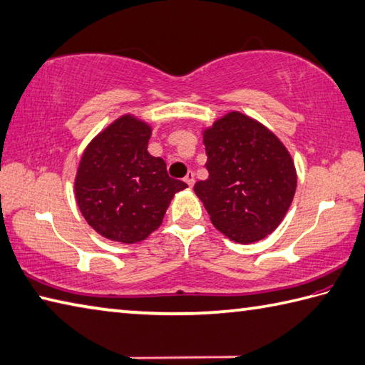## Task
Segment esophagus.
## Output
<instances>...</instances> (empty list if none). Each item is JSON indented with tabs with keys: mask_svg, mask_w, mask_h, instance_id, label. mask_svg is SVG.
I'll return each instance as SVG.
<instances>
[{
	"mask_svg": "<svg viewBox=\"0 0 365 365\" xmlns=\"http://www.w3.org/2000/svg\"><path fill=\"white\" fill-rule=\"evenodd\" d=\"M184 182L189 185V187H192V185H194V182H195V176H194V173H192V171H189L187 175H185V178H184Z\"/></svg>",
	"mask_w": 365,
	"mask_h": 365,
	"instance_id": "esophagus-1",
	"label": "esophagus"
}]
</instances>
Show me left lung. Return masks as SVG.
Masks as SVG:
<instances>
[{
    "instance_id": "obj_1",
    "label": "left lung",
    "mask_w": 365,
    "mask_h": 365,
    "mask_svg": "<svg viewBox=\"0 0 365 365\" xmlns=\"http://www.w3.org/2000/svg\"><path fill=\"white\" fill-rule=\"evenodd\" d=\"M208 180L194 185L212 225L237 243H254L283 221L297 187L287 149L262 123L229 113L203 135Z\"/></svg>"
}]
</instances>
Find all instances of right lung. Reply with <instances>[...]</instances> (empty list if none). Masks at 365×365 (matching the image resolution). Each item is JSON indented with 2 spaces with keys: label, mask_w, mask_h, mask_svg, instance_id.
<instances>
[{
  "label": "right lung",
  "mask_w": 365,
  "mask_h": 365,
  "mask_svg": "<svg viewBox=\"0 0 365 365\" xmlns=\"http://www.w3.org/2000/svg\"><path fill=\"white\" fill-rule=\"evenodd\" d=\"M150 127L132 115L114 120L82 155L74 190L88 225L120 243H138L163 221L170 200L187 184L148 153Z\"/></svg>",
  "instance_id": "obj_1"
}]
</instances>
